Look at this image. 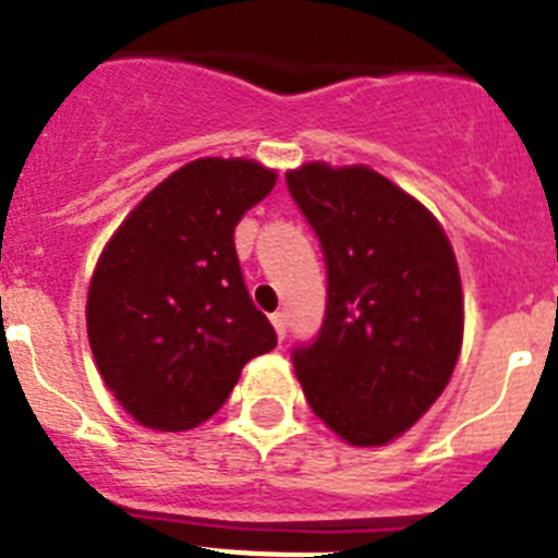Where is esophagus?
Returning a JSON list of instances; mask_svg holds the SVG:
<instances>
[{"mask_svg": "<svg viewBox=\"0 0 558 558\" xmlns=\"http://www.w3.org/2000/svg\"><path fill=\"white\" fill-rule=\"evenodd\" d=\"M270 324H274L276 335H279V340H284V335H288V315L284 313H274L270 315Z\"/></svg>", "mask_w": 558, "mask_h": 558, "instance_id": "obj_1", "label": "esophagus"}]
</instances>
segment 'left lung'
<instances>
[{
    "label": "left lung",
    "mask_w": 558,
    "mask_h": 558,
    "mask_svg": "<svg viewBox=\"0 0 558 558\" xmlns=\"http://www.w3.org/2000/svg\"><path fill=\"white\" fill-rule=\"evenodd\" d=\"M284 179L327 265L324 324L290 352L295 377L349 445H386L416 425L456 368V254L430 211L368 167L313 161Z\"/></svg>",
    "instance_id": "left-lung-1"
}]
</instances>
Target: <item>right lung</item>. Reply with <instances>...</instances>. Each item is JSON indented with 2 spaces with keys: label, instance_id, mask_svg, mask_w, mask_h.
Here are the masks:
<instances>
[{
  "label": "right lung",
  "instance_id": "add662e5",
  "mask_svg": "<svg viewBox=\"0 0 558 558\" xmlns=\"http://www.w3.org/2000/svg\"><path fill=\"white\" fill-rule=\"evenodd\" d=\"M274 184L276 172L256 161H190L102 251L86 302L88 343L106 386L145 427H198L245 363L276 347L234 248L236 223Z\"/></svg>",
  "mask_w": 558,
  "mask_h": 558
}]
</instances>
